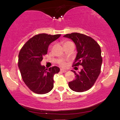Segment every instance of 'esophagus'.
<instances>
[{
    "instance_id": "34e87169",
    "label": "esophagus",
    "mask_w": 120,
    "mask_h": 120,
    "mask_svg": "<svg viewBox=\"0 0 120 120\" xmlns=\"http://www.w3.org/2000/svg\"><path fill=\"white\" fill-rule=\"evenodd\" d=\"M60 71L62 73H65V72H67V71H66V70H64V69H60Z\"/></svg>"
}]
</instances>
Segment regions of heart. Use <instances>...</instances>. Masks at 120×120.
<instances>
[{
  "label": "heart",
  "mask_w": 120,
  "mask_h": 120,
  "mask_svg": "<svg viewBox=\"0 0 120 120\" xmlns=\"http://www.w3.org/2000/svg\"><path fill=\"white\" fill-rule=\"evenodd\" d=\"M71 43H72L71 42H69V41H66V42H65L64 43V46H67V45H69V44H71ZM60 64L61 65V66H63V67H64V66L65 65V63L63 61L60 62Z\"/></svg>",
  "instance_id": "heart-1"
}]
</instances>
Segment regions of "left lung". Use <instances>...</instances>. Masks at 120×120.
Returning <instances> with one entry per match:
<instances>
[{
    "label": "left lung",
    "instance_id": "1",
    "mask_svg": "<svg viewBox=\"0 0 120 120\" xmlns=\"http://www.w3.org/2000/svg\"><path fill=\"white\" fill-rule=\"evenodd\" d=\"M73 41L76 46V57L73 67L82 66L81 71L75 74V79L69 82L71 90L84 92L94 85L99 75L102 64L100 47L94 39L85 34L73 33L64 35Z\"/></svg>",
    "mask_w": 120,
    "mask_h": 120
}]
</instances>
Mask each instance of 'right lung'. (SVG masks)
Returning a JSON list of instances; mask_svg holds the SVG:
<instances>
[{
    "mask_svg": "<svg viewBox=\"0 0 120 120\" xmlns=\"http://www.w3.org/2000/svg\"><path fill=\"white\" fill-rule=\"evenodd\" d=\"M60 35L38 34L30 38L21 49L19 68L24 83L34 93L45 94L53 89V76L60 71V68L55 66L47 69L41 63L47 53L49 45Z\"/></svg>",
    "mask_w": 120,
    "mask_h": 120,
    "instance_id": "add662e5",
    "label": "right lung"
}]
</instances>
